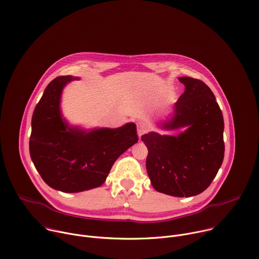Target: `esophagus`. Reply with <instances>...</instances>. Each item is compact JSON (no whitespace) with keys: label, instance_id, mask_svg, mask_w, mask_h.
Here are the masks:
<instances>
[{"label":"esophagus","instance_id":"obj_1","mask_svg":"<svg viewBox=\"0 0 259 259\" xmlns=\"http://www.w3.org/2000/svg\"><path fill=\"white\" fill-rule=\"evenodd\" d=\"M147 130H149V128H147V125L142 122V121H139L137 123V134H138V137L140 138L144 133L147 132Z\"/></svg>","mask_w":259,"mask_h":259}]
</instances>
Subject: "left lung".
Segmentation results:
<instances>
[{"label":"left lung","instance_id":"1","mask_svg":"<svg viewBox=\"0 0 259 259\" xmlns=\"http://www.w3.org/2000/svg\"><path fill=\"white\" fill-rule=\"evenodd\" d=\"M186 87L172 117L159 125L177 135L150 132L141 136L149 155L146 171L159 193L189 198L203 193L216 176L225 156L224 117L211 89L202 81L180 77Z\"/></svg>","mask_w":259,"mask_h":259}]
</instances>
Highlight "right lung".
<instances>
[{"instance_id":"obj_1","label":"right lung","mask_w":259,"mask_h":259,"mask_svg":"<svg viewBox=\"0 0 259 259\" xmlns=\"http://www.w3.org/2000/svg\"><path fill=\"white\" fill-rule=\"evenodd\" d=\"M79 79L64 76L51 81L31 118V161L48 186L63 193L100 187L116 160L138 141L134 123L89 130L68 124L61 114V94Z\"/></svg>"}]
</instances>
